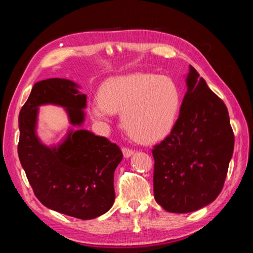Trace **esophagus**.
<instances>
[{"label":"esophagus","instance_id":"34e87169","mask_svg":"<svg viewBox=\"0 0 253 253\" xmlns=\"http://www.w3.org/2000/svg\"><path fill=\"white\" fill-rule=\"evenodd\" d=\"M123 154H124V156L128 158V157H130L132 154H134V151H132V149H130V148L123 147Z\"/></svg>","mask_w":253,"mask_h":253}]
</instances>
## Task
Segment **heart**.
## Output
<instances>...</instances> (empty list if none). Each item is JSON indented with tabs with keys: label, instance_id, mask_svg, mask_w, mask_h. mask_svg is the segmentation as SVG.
<instances>
[{
	"label": "heart",
	"instance_id": "heart-1",
	"mask_svg": "<svg viewBox=\"0 0 253 253\" xmlns=\"http://www.w3.org/2000/svg\"><path fill=\"white\" fill-rule=\"evenodd\" d=\"M181 106L176 84L166 76L136 72L110 78L93 99V118L108 123L122 113L123 125L137 142L155 143L165 138L175 125Z\"/></svg>",
	"mask_w": 253,
	"mask_h": 253
}]
</instances>
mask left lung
<instances>
[{
  "mask_svg": "<svg viewBox=\"0 0 253 253\" xmlns=\"http://www.w3.org/2000/svg\"><path fill=\"white\" fill-rule=\"evenodd\" d=\"M187 91L170 134L154 146V198L168 212L188 213L221 193L234 148L228 108L190 66Z\"/></svg>",
  "mask_w": 253,
  "mask_h": 253,
  "instance_id": "obj_1",
  "label": "left lung"
}]
</instances>
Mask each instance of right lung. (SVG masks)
Instances as JSON below:
<instances>
[{
    "instance_id": "add662e5",
    "label": "right lung",
    "mask_w": 253,
    "mask_h": 253,
    "mask_svg": "<svg viewBox=\"0 0 253 253\" xmlns=\"http://www.w3.org/2000/svg\"><path fill=\"white\" fill-rule=\"evenodd\" d=\"M78 89L79 84L61 78L33 85L19 115L18 154L34 194L44 207L77 219L91 220L113 207L114 172L123 153L105 137L81 129L87 96ZM42 104L63 106L76 127L53 147L41 143L36 135Z\"/></svg>"
}]
</instances>
